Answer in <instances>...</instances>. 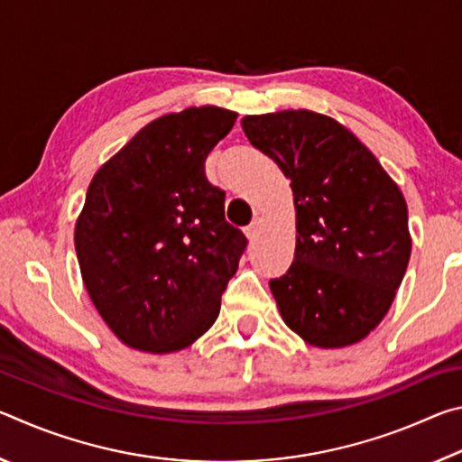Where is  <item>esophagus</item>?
<instances>
[{
	"label": "esophagus",
	"mask_w": 462,
	"mask_h": 462,
	"mask_svg": "<svg viewBox=\"0 0 462 462\" xmlns=\"http://www.w3.org/2000/svg\"><path fill=\"white\" fill-rule=\"evenodd\" d=\"M259 220H254L253 224H250V226H246V228H245V234H246V238L248 240H254L256 236H259Z\"/></svg>",
	"instance_id": "34e87169"
}]
</instances>
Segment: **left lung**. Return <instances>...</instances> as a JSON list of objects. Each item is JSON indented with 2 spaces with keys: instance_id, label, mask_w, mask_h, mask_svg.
Segmentation results:
<instances>
[{
  "instance_id": "1",
  "label": "left lung",
  "mask_w": 462,
  "mask_h": 462,
  "mask_svg": "<svg viewBox=\"0 0 462 462\" xmlns=\"http://www.w3.org/2000/svg\"><path fill=\"white\" fill-rule=\"evenodd\" d=\"M240 124L291 181L295 256L269 281L281 318L311 346L361 342L385 318L410 263L402 189L330 116L283 109Z\"/></svg>"
}]
</instances>
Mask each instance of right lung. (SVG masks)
I'll use <instances>...</instances> for the list:
<instances>
[{
	"mask_svg": "<svg viewBox=\"0 0 462 462\" xmlns=\"http://www.w3.org/2000/svg\"><path fill=\"white\" fill-rule=\"evenodd\" d=\"M236 112L216 106L165 114L93 175L75 250L93 306L130 348L183 350L206 334L246 238L226 222L208 154Z\"/></svg>",
	"mask_w": 462,
	"mask_h": 462,
	"instance_id": "right-lung-1",
	"label": "right lung"
}]
</instances>
